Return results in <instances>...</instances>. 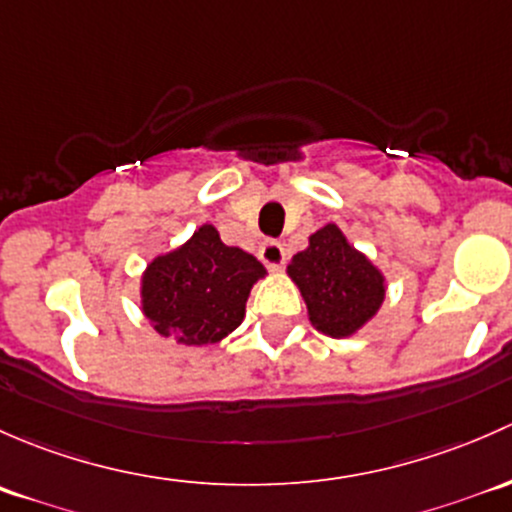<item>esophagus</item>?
Returning <instances> with one entry per match:
<instances>
[{
	"instance_id": "1",
	"label": "esophagus",
	"mask_w": 512,
	"mask_h": 512,
	"mask_svg": "<svg viewBox=\"0 0 512 512\" xmlns=\"http://www.w3.org/2000/svg\"><path fill=\"white\" fill-rule=\"evenodd\" d=\"M258 256H261V261L266 263L271 271H278V268L283 266V261H286V249H283L281 241L266 239L261 244V249H258Z\"/></svg>"
}]
</instances>
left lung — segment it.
I'll use <instances>...</instances> for the list:
<instances>
[{"instance_id": "1", "label": "left lung", "mask_w": 512, "mask_h": 512, "mask_svg": "<svg viewBox=\"0 0 512 512\" xmlns=\"http://www.w3.org/2000/svg\"><path fill=\"white\" fill-rule=\"evenodd\" d=\"M288 276L308 305L313 328L337 340L370 323L387 293L382 271L345 239L337 224L310 234L308 249L288 263Z\"/></svg>"}]
</instances>
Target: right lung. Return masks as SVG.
<instances>
[{
    "label": "right lung",
    "instance_id": "right-lung-1",
    "mask_svg": "<svg viewBox=\"0 0 512 512\" xmlns=\"http://www.w3.org/2000/svg\"><path fill=\"white\" fill-rule=\"evenodd\" d=\"M266 268L244 249L226 246L212 224H204L170 254L147 263L140 305L152 328L182 345H214L234 333L246 300Z\"/></svg>",
    "mask_w": 512,
    "mask_h": 512
}]
</instances>
